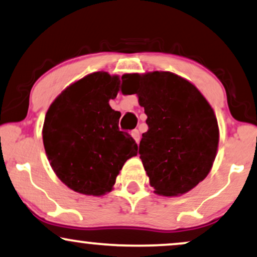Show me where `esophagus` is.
<instances>
[{"instance_id":"obj_1","label":"esophagus","mask_w":257,"mask_h":257,"mask_svg":"<svg viewBox=\"0 0 257 257\" xmlns=\"http://www.w3.org/2000/svg\"><path fill=\"white\" fill-rule=\"evenodd\" d=\"M132 136H133V139H134L136 141V144H139V142H140V132L138 131V129H135V131L132 132Z\"/></svg>"}]
</instances>
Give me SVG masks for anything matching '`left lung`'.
Instances as JSON below:
<instances>
[{
	"label": "left lung",
	"instance_id": "8db88e82",
	"mask_svg": "<svg viewBox=\"0 0 257 257\" xmlns=\"http://www.w3.org/2000/svg\"><path fill=\"white\" fill-rule=\"evenodd\" d=\"M124 95L139 97L147 115L139 154L157 194L180 196L209 174L219 141L213 109L200 91L178 74L126 73Z\"/></svg>",
	"mask_w": 257,
	"mask_h": 257
}]
</instances>
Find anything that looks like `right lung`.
Listing matches in <instances>:
<instances>
[{"mask_svg": "<svg viewBox=\"0 0 257 257\" xmlns=\"http://www.w3.org/2000/svg\"><path fill=\"white\" fill-rule=\"evenodd\" d=\"M121 80L93 72L67 86L48 108L42 128L45 152L57 177L71 190L103 196L112 190L124 162L138 145L121 132V112L109 105Z\"/></svg>", "mask_w": 257, "mask_h": 257, "instance_id": "add662e5", "label": "right lung"}]
</instances>
